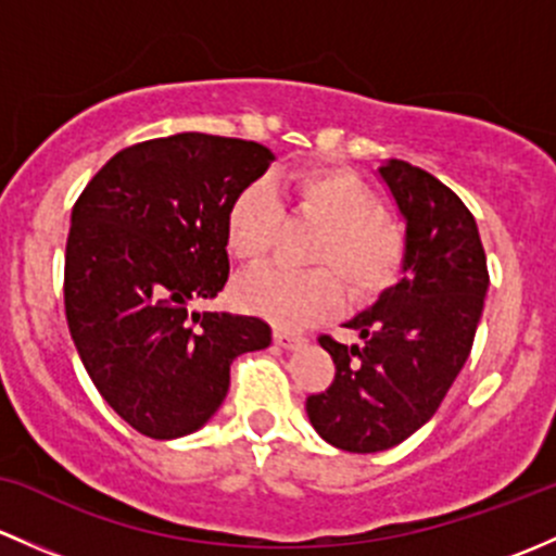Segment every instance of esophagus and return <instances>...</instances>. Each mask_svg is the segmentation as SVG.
<instances>
[{
  "label": "esophagus",
  "instance_id": "34e87169",
  "mask_svg": "<svg viewBox=\"0 0 556 556\" xmlns=\"http://www.w3.org/2000/svg\"><path fill=\"white\" fill-rule=\"evenodd\" d=\"M273 337H276V345H280V348H296L305 342V337L296 334V331H286V329H276V334Z\"/></svg>",
  "mask_w": 556,
  "mask_h": 556
}]
</instances>
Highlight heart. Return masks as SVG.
Wrapping results in <instances>:
<instances>
[{"label": "heart", "instance_id": "b5f03b06", "mask_svg": "<svg viewBox=\"0 0 556 556\" xmlns=\"http://www.w3.org/2000/svg\"><path fill=\"white\" fill-rule=\"evenodd\" d=\"M278 200L320 227L307 251V265L316 270L270 267L243 278L236 289L240 307L278 326H305L334 311L340 282L362 300L396 278L406 251L404 230L382 214L375 192L342 168L294 170L278 181L276 192L267 185L240 190L225 219L227 251L240 265L256 267L270 254L280 225Z\"/></svg>", "mask_w": 556, "mask_h": 556}]
</instances>
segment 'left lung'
I'll list each match as a JSON object with an SVG mask.
<instances>
[{"instance_id":"8db88e82","label":"left lung","mask_w":556,"mask_h":556,"mask_svg":"<svg viewBox=\"0 0 556 556\" xmlns=\"http://www.w3.org/2000/svg\"><path fill=\"white\" fill-rule=\"evenodd\" d=\"M377 174L406 225L402 278L345 324L362 345L318 337L337 371L305 404L324 442L362 455L396 447L431 420L471 353L490 286L477 222L450 187L404 160Z\"/></svg>"}]
</instances>
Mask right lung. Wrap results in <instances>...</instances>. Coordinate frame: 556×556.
I'll use <instances>...</instances> for the list:
<instances>
[{
	"label": "right lung",
	"instance_id": "obj_1",
	"mask_svg": "<svg viewBox=\"0 0 556 556\" xmlns=\"http://www.w3.org/2000/svg\"><path fill=\"white\" fill-rule=\"evenodd\" d=\"M276 160L256 141L176 134L117 152L72 208L64 305L104 402L150 439L214 417L240 353L270 345L262 318L198 313L230 276L232 198Z\"/></svg>",
	"mask_w": 556,
	"mask_h": 556
}]
</instances>
